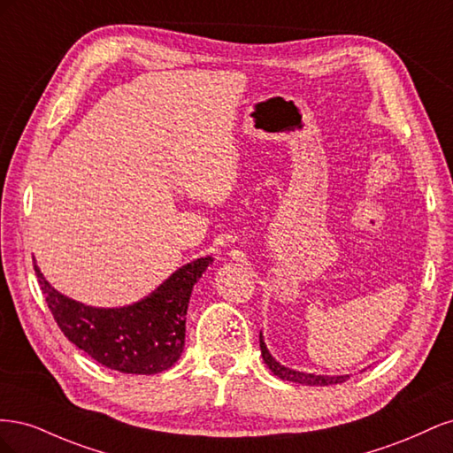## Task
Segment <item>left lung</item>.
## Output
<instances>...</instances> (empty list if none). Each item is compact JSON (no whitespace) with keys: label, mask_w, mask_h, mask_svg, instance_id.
I'll return each instance as SVG.
<instances>
[{"label":"left lung","mask_w":453,"mask_h":453,"mask_svg":"<svg viewBox=\"0 0 453 453\" xmlns=\"http://www.w3.org/2000/svg\"><path fill=\"white\" fill-rule=\"evenodd\" d=\"M258 342H260V353H263V361L268 365L272 372L281 380L303 383V386H334V383H342V381H346L349 378L348 374L346 376H321V374H308V372H300V370L287 368V366L280 365L276 359L272 357L266 344H265L263 333H260Z\"/></svg>","instance_id":"obj_1"}]
</instances>
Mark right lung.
<instances>
[{
	"label": "right lung",
	"instance_id": "1",
	"mask_svg": "<svg viewBox=\"0 0 453 453\" xmlns=\"http://www.w3.org/2000/svg\"><path fill=\"white\" fill-rule=\"evenodd\" d=\"M211 257L193 260L140 303L94 308L58 293L34 260L41 291L65 338L94 361L125 374H158L175 365L185 346V315L195 283Z\"/></svg>",
	"mask_w": 453,
	"mask_h": 453
}]
</instances>
